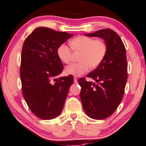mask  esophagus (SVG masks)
<instances>
[{
	"label": "esophagus",
	"mask_w": 146,
	"mask_h": 146,
	"mask_svg": "<svg viewBox=\"0 0 146 146\" xmlns=\"http://www.w3.org/2000/svg\"><path fill=\"white\" fill-rule=\"evenodd\" d=\"M74 82H75V84H77V82H78V81H77V79L76 77H74Z\"/></svg>",
	"instance_id": "34e87169"
}]
</instances>
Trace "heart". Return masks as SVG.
<instances>
[{
    "label": "heart",
    "mask_w": 146,
    "mask_h": 146,
    "mask_svg": "<svg viewBox=\"0 0 146 146\" xmlns=\"http://www.w3.org/2000/svg\"><path fill=\"white\" fill-rule=\"evenodd\" d=\"M71 49L74 51L81 52L79 63H73L65 68L67 75L79 77L88 72L90 67L95 68L99 66L105 58L107 46L102 40L86 36H77L71 40ZM57 56L61 62L68 64L71 60V50L68 46L62 44L57 49Z\"/></svg>",
    "instance_id": "b5f03b06"
}]
</instances>
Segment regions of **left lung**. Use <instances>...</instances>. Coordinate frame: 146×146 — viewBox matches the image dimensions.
Here are the masks:
<instances>
[{
	"label": "left lung",
	"mask_w": 146,
	"mask_h": 146,
	"mask_svg": "<svg viewBox=\"0 0 146 146\" xmlns=\"http://www.w3.org/2000/svg\"><path fill=\"white\" fill-rule=\"evenodd\" d=\"M84 35L104 39L107 46L104 60L86 75L96 82L84 78L78 80L84 111L90 118L102 120L113 113L123 99L127 80L126 50L120 36L112 29H100Z\"/></svg>",
	"instance_id": "8db88e82"
}]
</instances>
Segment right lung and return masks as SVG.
<instances>
[{"label":"right lung","instance_id":"obj_1","mask_svg":"<svg viewBox=\"0 0 146 146\" xmlns=\"http://www.w3.org/2000/svg\"><path fill=\"white\" fill-rule=\"evenodd\" d=\"M73 36L40 27L23 43L20 67L23 95L33 113L41 119L56 118L64 108L73 77L56 78L63 71L57 49ZM53 80L55 83L52 82Z\"/></svg>","mask_w":146,"mask_h":146}]
</instances>
